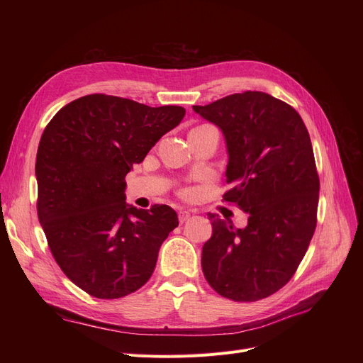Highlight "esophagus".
Masks as SVG:
<instances>
[{
    "mask_svg": "<svg viewBox=\"0 0 363 363\" xmlns=\"http://www.w3.org/2000/svg\"><path fill=\"white\" fill-rule=\"evenodd\" d=\"M189 216H191V213L189 212H186V211H180L179 212V221H180V224H183L186 219H189Z\"/></svg>",
    "mask_w": 363,
    "mask_h": 363,
    "instance_id": "34e87169",
    "label": "esophagus"
}]
</instances>
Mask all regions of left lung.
<instances>
[{
	"mask_svg": "<svg viewBox=\"0 0 363 363\" xmlns=\"http://www.w3.org/2000/svg\"><path fill=\"white\" fill-rule=\"evenodd\" d=\"M192 108L224 135L232 184L224 201L250 213L245 228L208 213L204 277L233 301L267 298L291 280L316 227L320 179L309 131L294 107L265 92L233 94Z\"/></svg>",
	"mask_w": 363,
	"mask_h": 363,
	"instance_id": "8db88e82",
	"label": "left lung"
}]
</instances>
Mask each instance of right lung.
<instances>
[{"label": "right lung", "instance_id": "right-lung-1", "mask_svg": "<svg viewBox=\"0 0 363 363\" xmlns=\"http://www.w3.org/2000/svg\"><path fill=\"white\" fill-rule=\"evenodd\" d=\"M180 106L150 107L92 94L62 107L36 156L38 216L52 257L96 298L125 296L150 280L163 240L179 225L174 208L125 203V175L177 127Z\"/></svg>", "mask_w": 363, "mask_h": 363}]
</instances>
